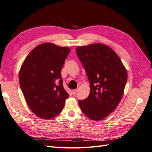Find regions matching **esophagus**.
Wrapping results in <instances>:
<instances>
[{
  "label": "esophagus",
  "instance_id": "34e87169",
  "mask_svg": "<svg viewBox=\"0 0 152 152\" xmlns=\"http://www.w3.org/2000/svg\"><path fill=\"white\" fill-rule=\"evenodd\" d=\"M77 89H73L72 91V93L73 94H75L77 93Z\"/></svg>",
  "mask_w": 152,
  "mask_h": 152
}]
</instances>
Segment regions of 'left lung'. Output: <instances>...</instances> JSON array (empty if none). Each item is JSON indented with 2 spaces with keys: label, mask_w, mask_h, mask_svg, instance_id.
Wrapping results in <instances>:
<instances>
[{
  "label": "left lung",
  "mask_w": 152,
  "mask_h": 152,
  "mask_svg": "<svg viewBox=\"0 0 152 152\" xmlns=\"http://www.w3.org/2000/svg\"><path fill=\"white\" fill-rule=\"evenodd\" d=\"M76 52L90 83L89 95L79 101L80 108L92 120H102L121 102L127 80V70L117 53L105 44L78 46Z\"/></svg>",
  "instance_id": "left-lung-1"
}]
</instances>
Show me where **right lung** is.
<instances>
[{"instance_id":"1","label":"right lung","mask_w":152,"mask_h":152,"mask_svg":"<svg viewBox=\"0 0 152 152\" xmlns=\"http://www.w3.org/2000/svg\"><path fill=\"white\" fill-rule=\"evenodd\" d=\"M70 48L53 43L38 45L22 63L19 81L28 107L35 115L49 120L61 113L69 94L64 89L61 68Z\"/></svg>"}]
</instances>
